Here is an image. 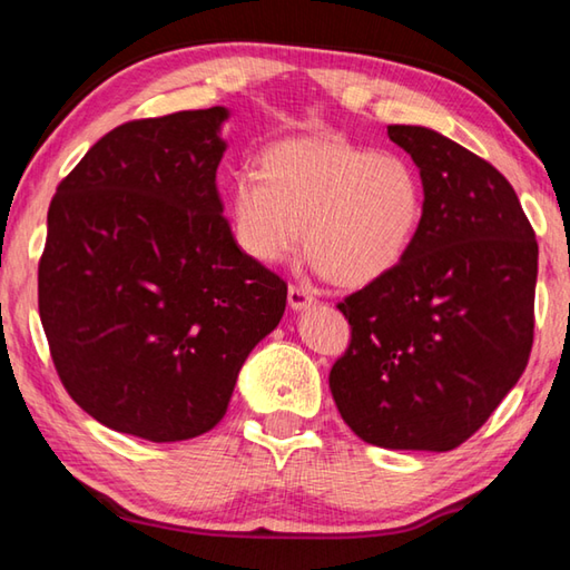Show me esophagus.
<instances>
[{"instance_id":"obj_1","label":"esophagus","mask_w":570,"mask_h":570,"mask_svg":"<svg viewBox=\"0 0 570 570\" xmlns=\"http://www.w3.org/2000/svg\"><path fill=\"white\" fill-rule=\"evenodd\" d=\"M287 303H291L295 313H301V311H307V307L315 303V295L307 291V287L291 285V291H287Z\"/></svg>"}]
</instances>
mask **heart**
Returning <instances> with one entry per match:
<instances>
[{
  "label": "heart",
  "instance_id": "heart-1",
  "mask_svg": "<svg viewBox=\"0 0 570 570\" xmlns=\"http://www.w3.org/2000/svg\"><path fill=\"white\" fill-rule=\"evenodd\" d=\"M239 247L283 263L303 243L335 283L365 285L403 263L425 219V185L411 159L341 142L291 139L259 157V173L229 187Z\"/></svg>",
  "mask_w": 570,
  "mask_h": 570
}]
</instances>
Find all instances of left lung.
<instances>
[{
  "label": "left lung",
  "mask_w": 570,
  "mask_h": 570,
  "mask_svg": "<svg viewBox=\"0 0 570 570\" xmlns=\"http://www.w3.org/2000/svg\"><path fill=\"white\" fill-rule=\"evenodd\" d=\"M421 169L425 219L393 273L337 303L351 345L331 393L391 451H453L511 393L533 345L538 243L511 183L441 132L391 125Z\"/></svg>",
  "instance_id": "8db88e82"
}]
</instances>
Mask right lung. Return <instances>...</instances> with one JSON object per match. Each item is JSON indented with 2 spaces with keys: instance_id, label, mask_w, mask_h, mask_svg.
<instances>
[{
  "instance_id": "obj_1",
  "label": "right lung",
  "mask_w": 570,
  "mask_h": 570,
  "mask_svg": "<svg viewBox=\"0 0 570 570\" xmlns=\"http://www.w3.org/2000/svg\"><path fill=\"white\" fill-rule=\"evenodd\" d=\"M225 107L125 122L57 187L39 317L59 381L97 423L153 443L223 421L287 285L237 247L215 175Z\"/></svg>"
}]
</instances>
